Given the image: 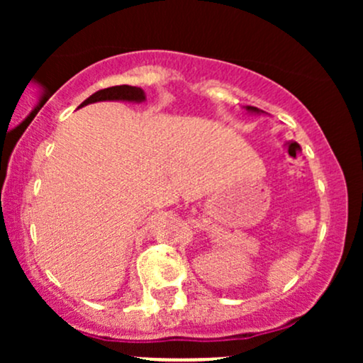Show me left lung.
I'll return each mask as SVG.
<instances>
[{"label": "left lung", "instance_id": "obj_1", "mask_svg": "<svg viewBox=\"0 0 363 363\" xmlns=\"http://www.w3.org/2000/svg\"><path fill=\"white\" fill-rule=\"evenodd\" d=\"M245 109H247L249 112H262V111L257 109V107H252V106H245Z\"/></svg>", "mask_w": 363, "mask_h": 363}]
</instances>
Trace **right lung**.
I'll list each match as a JSON object with an SVG mask.
<instances>
[{"label":"right lung","mask_w":363,"mask_h":363,"mask_svg":"<svg viewBox=\"0 0 363 363\" xmlns=\"http://www.w3.org/2000/svg\"><path fill=\"white\" fill-rule=\"evenodd\" d=\"M145 91L140 86H129V85H118V86H109V89H104L95 91L94 95H90L86 101L82 102V106H89V104L101 102V101H126V102H143L145 101Z\"/></svg>","instance_id":"1"}]
</instances>
